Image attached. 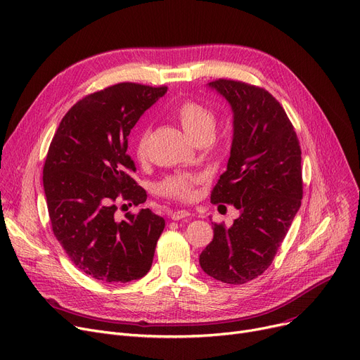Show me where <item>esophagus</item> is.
<instances>
[{
  "label": "esophagus",
  "instance_id": "obj_1",
  "mask_svg": "<svg viewBox=\"0 0 360 360\" xmlns=\"http://www.w3.org/2000/svg\"><path fill=\"white\" fill-rule=\"evenodd\" d=\"M167 214H169V217L172 219V221H179V219L188 217L191 213L186 212V210H170Z\"/></svg>",
  "mask_w": 360,
  "mask_h": 360
}]
</instances>
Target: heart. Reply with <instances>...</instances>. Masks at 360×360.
I'll return each mask as SVG.
<instances>
[{
	"label": "heart",
	"mask_w": 360,
	"mask_h": 360,
	"mask_svg": "<svg viewBox=\"0 0 360 360\" xmlns=\"http://www.w3.org/2000/svg\"><path fill=\"white\" fill-rule=\"evenodd\" d=\"M174 115L182 129L186 132L190 138L197 141L201 136H212L216 124V116L210 108L205 104H201L195 100H185L179 103ZM148 141H150V131L147 128L141 129L136 135L135 139V155L138 160H146L148 155ZM201 182L198 175L193 174H176L172 176H166L158 185H155V191L158 194L186 201L194 197L197 185Z\"/></svg>",
	"instance_id": "1"
}]
</instances>
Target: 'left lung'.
<instances>
[{"label": "left lung", "instance_id": "1", "mask_svg": "<svg viewBox=\"0 0 360 360\" xmlns=\"http://www.w3.org/2000/svg\"><path fill=\"white\" fill-rule=\"evenodd\" d=\"M233 112L226 170L212 191L213 205L241 214L231 228L214 224L200 266L225 284L240 285L266 271L302 205V150L292 123L271 92L241 81L209 84Z\"/></svg>", "mask_w": 360, "mask_h": 360}]
</instances>
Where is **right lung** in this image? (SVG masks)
Returning <instances> with one entry per match:
<instances>
[{
    "instance_id": "right-lung-1",
    "label": "right lung",
    "mask_w": 360,
    "mask_h": 360,
    "mask_svg": "<svg viewBox=\"0 0 360 360\" xmlns=\"http://www.w3.org/2000/svg\"><path fill=\"white\" fill-rule=\"evenodd\" d=\"M167 86L122 82L77 101L61 119L44 165L54 237L75 266L103 283H129L151 268L165 219L150 209L116 219V201L141 205L127 153L138 119Z\"/></svg>"
}]
</instances>
